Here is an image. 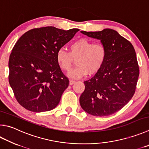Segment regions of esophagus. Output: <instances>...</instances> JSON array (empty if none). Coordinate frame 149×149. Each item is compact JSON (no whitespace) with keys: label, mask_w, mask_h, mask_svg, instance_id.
I'll use <instances>...</instances> for the list:
<instances>
[{"label":"esophagus","mask_w":149,"mask_h":149,"mask_svg":"<svg viewBox=\"0 0 149 149\" xmlns=\"http://www.w3.org/2000/svg\"><path fill=\"white\" fill-rule=\"evenodd\" d=\"M75 83V80H72V79H70V85H72L73 84H74Z\"/></svg>","instance_id":"obj_1"}]
</instances>
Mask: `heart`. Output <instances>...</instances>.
<instances>
[{
	"instance_id": "heart-1",
	"label": "heart",
	"mask_w": 149,
	"mask_h": 149,
	"mask_svg": "<svg viewBox=\"0 0 149 149\" xmlns=\"http://www.w3.org/2000/svg\"><path fill=\"white\" fill-rule=\"evenodd\" d=\"M107 55L106 48L100 43H94L86 38H80L70 45V52L61 48L56 54V62L64 71L72 68L73 58L77 66L68 73V76L78 79L88 74H94L101 69Z\"/></svg>"
}]
</instances>
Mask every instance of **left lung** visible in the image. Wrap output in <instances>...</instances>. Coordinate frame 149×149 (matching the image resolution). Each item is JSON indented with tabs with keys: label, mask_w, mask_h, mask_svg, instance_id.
<instances>
[{
	"label": "left lung",
	"mask_w": 149,
	"mask_h": 149,
	"mask_svg": "<svg viewBox=\"0 0 149 149\" xmlns=\"http://www.w3.org/2000/svg\"><path fill=\"white\" fill-rule=\"evenodd\" d=\"M81 33L100 40L107 50L101 69L84 81L85 88L79 98L81 106L96 117L113 114L128 104L136 91L139 69L134 48L113 29Z\"/></svg>",
	"instance_id": "1"
}]
</instances>
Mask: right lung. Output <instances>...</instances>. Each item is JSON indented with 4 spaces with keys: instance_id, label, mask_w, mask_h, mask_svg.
Wrapping results in <instances>:
<instances>
[{
    "instance_id": "1",
    "label": "right lung",
    "mask_w": 149,
    "mask_h": 149,
    "mask_svg": "<svg viewBox=\"0 0 149 149\" xmlns=\"http://www.w3.org/2000/svg\"><path fill=\"white\" fill-rule=\"evenodd\" d=\"M79 31L34 29L16 42L9 58V83L16 100L26 109L40 113L57 106L69 80L62 72L56 54Z\"/></svg>"
}]
</instances>
